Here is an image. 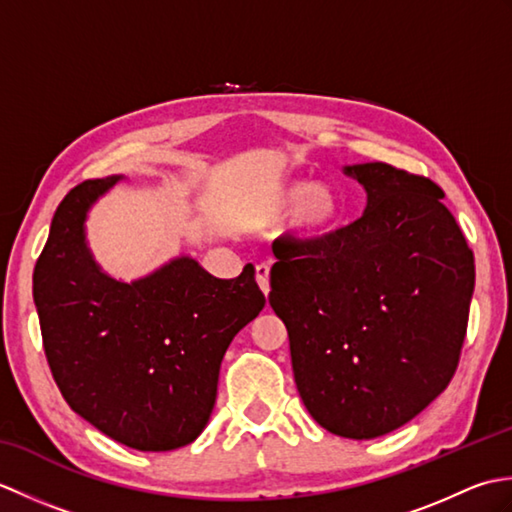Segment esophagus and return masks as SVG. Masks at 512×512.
Returning a JSON list of instances; mask_svg holds the SVG:
<instances>
[{
    "instance_id": "1",
    "label": "esophagus",
    "mask_w": 512,
    "mask_h": 512,
    "mask_svg": "<svg viewBox=\"0 0 512 512\" xmlns=\"http://www.w3.org/2000/svg\"><path fill=\"white\" fill-rule=\"evenodd\" d=\"M255 277H257L259 288H262V292L268 297V292H270V266L268 264H257Z\"/></svg>"
}]
</instances>
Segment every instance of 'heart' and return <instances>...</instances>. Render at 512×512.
I'll return each instance as SVG.
<instances>
[{
    "label": "heart",
    "mask_w": 512,
    "mask_h": 512,
    "mask_svg": "<svg viewBox=\"0 0 512 512\" xmlns=\"http://www.w3.org/2000/svg\"><path fill=\"white\" fill-rule=\"evenodd\" d=\"M281 235L295 244H314L330 237L341 222L343 202L330 182L284 180L277 184L266 202L268 213H281Z\"/></svg>",
    "instance_id": "b5f03b06"
}]
</instances>
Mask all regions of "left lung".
Instances as JSON below:
<instances>
[{
  "label": "left lung",
  "instance_id": "1",
  "mask_svg": "<svg viewBox=\"0 0 512 512\" xmlns=\"http://www.w3.org/2000/svg\"><path fill=\"white\" fill-rule=\"evenodd\" d=\"M343 173L367 193L363 215L321 242L273 246L268 301L310 416L334 436L372 440L451 383L475 259L429 178L385 162Z\"/></svg>",
  "mask_w": 512,
  "mask_h": 512
}]
</instances>
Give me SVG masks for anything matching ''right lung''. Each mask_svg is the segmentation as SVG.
Masks as SVG:
<instances>
[{
  "instance_id": "add662e5",
  "label": "right lung",
  "mask_w": 512,
  "mask_h": 512,
  "mask_svg": "<svg viewBox=\"0 0 512 512\" xmlns=\"http://www.w3.org/2000/svg\"><path fill=\"white\" fill-rule=\"evenodd\" d=\"M121 180H85L65 195L32 297L48 365L72 411L125 447L171 451L206 427L222 358L266 297L253 264L217 279L182 255L132 284L107 275L85 242V220Z\"/></svg>"
}]
</instances>
